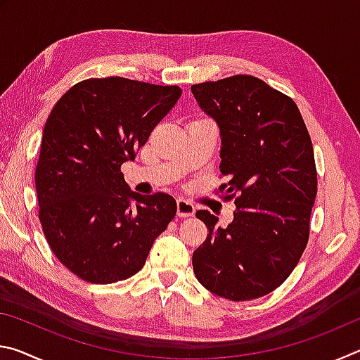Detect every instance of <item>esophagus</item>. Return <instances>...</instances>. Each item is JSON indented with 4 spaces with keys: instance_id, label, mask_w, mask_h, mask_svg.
Wrapping results in <instances>:
<instances>
[{
    "instance_id": "1",
    "label": "esophagus",
    "mask_w": 360,
    "mask_h": 360,
    "mask_svg": "<svg viewBox=\"0 0 360 360\" xmlns=\"http://www.w3.org/2000/svg\"><path fill=\"white\" fill-rule=\"evenodd\" d=\"M176 208H178V216L179 217H191V216H193V212H195L193 203L188 202V200H184V198H179L178 202H176Z\"/></svg>"
}]
</instances>
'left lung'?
<instances>
[{
	"mask_svg": "<svg viewBox=\"0 0 360 360\" xmlns=\"http://www.w3.org/2000/svg\"><path fill=\"white\" fill-rule=\"evenodd\" d=\"M191 90L221 129L219 168L229 181L219 192L236 205L225 229L197 211L210 235L192 255L193 273L212 294L254 300L289 278L308 245L318 192L311 138L295 101L259 77L236 75Z\"/></svg>",
	"mask_w": 360,
	"mask_h": 360,
	"instance_id": "left-lung-1",
	"label": "left lung"
}]
</instances>
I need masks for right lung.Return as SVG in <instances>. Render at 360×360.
<instances>
[{"label":"right lung","instance_id":"add662e5","mask_svg":"<svg viewBox=\"0 0 360 360\" xmlns=\"http://www.w3.org/2000/svg\"><path fill=\"white\" fill-rule=\"evenodd\" d=\"M181 94L178 85L92 77L52 108L34 172L39 222L56 257L84 281L135 275L174 219L173 197L131 192L120 167Z\"/></svg>","mask_w":360,"mask_h":360}]
</instances>
